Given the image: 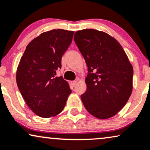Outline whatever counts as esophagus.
<instances>
[{
	"label": "esophagus",
	"instance_id": "1",
	"mask_svg": "<svg viewBox=\"0 0 150 150\" xmlns=\"http://www.w3.org/2000/svg\"><path fill=\"white\" fill-rule=\"evenodd\" d=\"M71 85H72L73 87H75L76 85V84H77V81H71Z\"/></svg>",
	"mask_w": 150,
	"mask_h": 150
}]
</instances>
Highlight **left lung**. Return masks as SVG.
Listing matches in <instances>:
<instances>
[{
  "mask_svg": "<svg viewBox=\"0 0 150 150\" xmlns=\"http://www.w3.org/2000/svg\"><path fill=\"white\" fill-rule=\"evenodd\" d=\"M74 38L88 67L86 92L81 96L85 108L100 119L115 116L133 88V67L127 54L115 38L101 31H77Z\"/></svg>",
  "mask_w": 150,
  "mask_h": 150,
  "instance_id": "8db88e82",
  "label": "left lung"
}]
</instances>
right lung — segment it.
Here are the masks:
<instances>
[{"label":"right lung","mask_w":150,"mask_h":150,"mask_svg":"<svg viewBox=\"0 0 150 150\" xmlns=\"http://www.w3.org/2000/svg\"><path fill=\"white\" fill-rule=\"evenodd\" d=\"M73 31L52 30L42 33L26 47L16 71V83L27 105L42 118L63 111L71 90L63 77H55L61 58L70 45Z\"/></svg>","instance_id":"add662e5"}]
</instances>
